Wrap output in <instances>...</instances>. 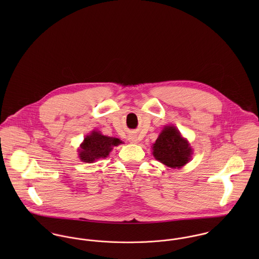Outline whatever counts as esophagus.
<instances>
[{
    "label": "esophagus",
    "mask_w": 259,
    "mask_h": 259,
    "mask_svg": "<svg viewBox=\"0 0 259 259\" xmlns=\"http://www.w3.org/2000/svg\"><path fill=\"white\" fill-rule=\"evenodd\" d=\"M128 141H130L132 144H137V143H138V139H137V137H135V136H130V137H128Z\"/></svg>",
    "instance_id": "1"
}]
</instances>
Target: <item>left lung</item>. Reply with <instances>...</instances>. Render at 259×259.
<instances>
[{"label": "left lung", "mask_w": 259, "mask_h": 259, "mask_svg": "<svg viewBox=\"0 0 259 259\" xmlns=\"http://www.w3.org/2000/svg\"><path fill=\"white\" fill-rule=\"evenodd\" d=\"M152 154L166 166L181 168L190 160L192 149L176 126L165 125L152 145Z\"/></svg>", "instance_id": "left-lung-1"}]
</instances>
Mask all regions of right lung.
<instances>
[{
	"mask_svg": "<svg viewBox=\"0 0 259 259\" xmlns=\"http://www.w3.org/2000/svg\"><path fill=\"white\" fill-rule=\"evenodd\" d=\"M121 144L116 138L103 136L100 132L94 131L87 136L78 149V156L83 162H94L100 158H106L113 147Z\"/></svg>",
	"mask_w": 259,
	"mask_h": 259,
	"instance_id": "1",
	"label": "right lung"
}]
</instances>
